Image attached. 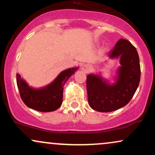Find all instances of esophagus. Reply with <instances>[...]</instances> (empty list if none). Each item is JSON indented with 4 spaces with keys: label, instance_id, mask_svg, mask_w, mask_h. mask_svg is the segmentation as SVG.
Instances as JSON below:
<instances>
[{
    "label": "esophagus",
    "instance_id": "34e87169",
    "mask_svg": "<svg viewBox=\"0 0 155 155\" xmlns=\"http://www.w3.org/2000/svg\"><path fill=\"white\" fill-rule=\"evenodd\" d=\"M92 67L91 65H89V64H85V65H82V67H81V70L83 71L84 72L86 73V74H87L90 71V70H91Z\"/></svg>",
    "mask_w": 155,
    "mask_h": 155
}]
</instances>
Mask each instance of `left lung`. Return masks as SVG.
Masks as SVG:
<instances>
[{
    "mask_svg": "<svg viewBox=\"0 0 155 155\" xmlns=\"http://www.w3.org/2000/svg\"><path fill=\"white\" fill-rule=\"evenodd\" d=\"M111 60H120L114 82L92 73L87 76V91L90 106L99 112H111L126 106L134 95L140 78L139 57L130 42L121 38L108 53ZM107 63L104 61L102 64Z\"/></svg>",
    "mask_w": 155,
    "mask_h": 155,
    "instance_id": "obj_1",
    "label": "left lung"
}]
</instances>
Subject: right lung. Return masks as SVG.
Here are the masks:
<instances>
[{"label":"right lung","instance_id":"right-lung-1","mask_svg":"<svg viewBox=\"0 0 155 155\" xmlns=\"http://www.w3.org/2000/svg\"><path fill=\"white\" fill-rule=\"evenodd\" d=\"M78 68L74 67L65 69L51 83L38 88L30 86L20 74H17V87L22 101L28 107L38 111H55L63 103L64 85Z\"/></svg>","mask_w":155,"mask_h":155}]
</instances>
